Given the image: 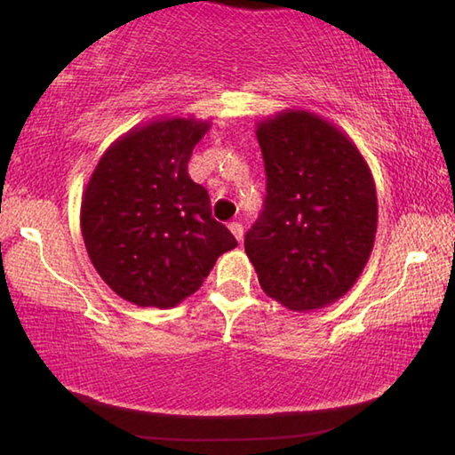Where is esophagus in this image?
<instances>
[{
  "instance_id": "34e87169",
  "label": "esophagus",
  "mask_w": 455,
  "mask_h": 455,
  "mask_svg": "<svg viewBox=\"0 0 455 455\" xmlns=\"http://www.w3.org/2000/svg\"><path fill=\"white\" fill-rule=\"evenodd\" d=\"M228 230L230 233H233V236L236 238L238 243H243V235H244V228H243V225L241 222H230L228 225Z\"/></svg>"
}]
</instances>
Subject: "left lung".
Segmentation results:
<instances>
[{
	"instance_id": "left-lung-1",
	"label": "left lung",
	"mask_w": 455,
	"mask_h": 455,
	"mask_svg": "<svg viewBox=\"0 0 455 455\" xmlns=\"http://www.w3.org/2000/svg\"><path fill=\"white\" fill-rule=\"evenodd\" d=\"M265 211L244 251L268 297L309 313L347 295L371 257L377 190L363 154L333 122L289 108L257 122Z\"/></svg>"
}]
</instances>
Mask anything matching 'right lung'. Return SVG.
<instances>
[{
	"label": "right lung",
	"instance_id": "1",
	"mask_svg": "<svg viewBox=\"0 0 455 455\" xmlns=\"http://www.w3.org/2000/svg\"><path fill=\"white\" fill-rule=\"evenodd\" d=\"M211 120L160 116L108 146L84 188L80 228L92 265L124 301L171 309L196 292L236 241L188 176Z\"/></svg>",
	"mask_w": 455,
	"mask_h": 455
}]
</instances>
